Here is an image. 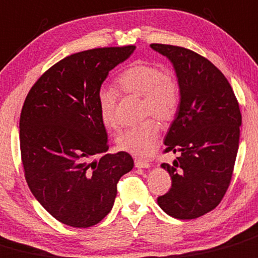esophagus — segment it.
Masks as SVG:
<instances>
[{
    "mask_svg": "<svg viewBox=\"0 0 258 258\" xmlns=\"http://www.w3.org/2000/svg\"><path fill=\"white\" fill-rule=\"evenodd\" d=\"M135 166L139 167V169H149V167H150V162L144 161V160L136 159V160H135Z\"/></svg>",
    "mask_w": 258,
    "mask_h": 258,
    "instance_id": "esophagus-1",
    "label": "esophagus"
}]
</instances>
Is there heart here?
Listing matches in <instances>:
<instances>
[{
	"instance_id": "1",
	"label": "heart",
	"mask_w": 258,
	"mask_h": 258,
	"mask_svg": "<svg viewBox=\"0 0 258 258\" xmlns=\"http://www.w3.org/2000/svg\"><path fill=\"white\" fill-rule=\"evenodd\" d=\"M118 86L126 93L142 97V116L154 114L162 122L175 116L179 107V87L176 81L157 67L137 62L124 69L118 77ZM117 97L112 89H102L98 94V107L102 122L108 128H118L116 113ZM160 123L154 117L144 119L141 123L122 132L117 145L122 151L134 156H149L154 150L159 136Z\"/></svg>"
}]
</instances>
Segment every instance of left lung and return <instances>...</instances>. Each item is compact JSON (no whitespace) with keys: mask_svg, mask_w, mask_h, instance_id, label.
Masks as SVG:
<instances>
[{"mask_svg":"<svg viewBox=\"0 0 258 258\" xmlns=\"http://www.w3.org/2000/svg\"><path fill=\"white\" fill-rule=\"evenodd\" d=\"M172 62L180 89L176 116L165 137V152L179 154L161 164L171 187L157 198L177 219H196L213 211L231 182L242 116L231 84L214 64L189 49L151 44Z\"/></svg>","mask_w":258,"mask_h":258,"instance_id":"left-lung-1","label":"left lung"}]
</instances>
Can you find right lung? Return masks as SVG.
I'll use <instances>...</instances> for the list:
<instances>
[{
    "label": "right lung",
    "instance_id": "add662e5",
    "mask_svg": "<svg viewBox=\"0 0 258 258\" xmlns=\"http://www.w3.org/2000/svg\"><path fill=\"white\" fill-rule=\"evenodd\" d=\"M134 45L97 47L64 57L32 86L20 116L25 179L56 221L88 228L113 207L117 182L134 159L108 151L98 94L109 71L128 59ZM97 156H101L99 159Z\"/></svg>",
    "mask_w": 258,
    "mask_h": 258
}]
</instances>
